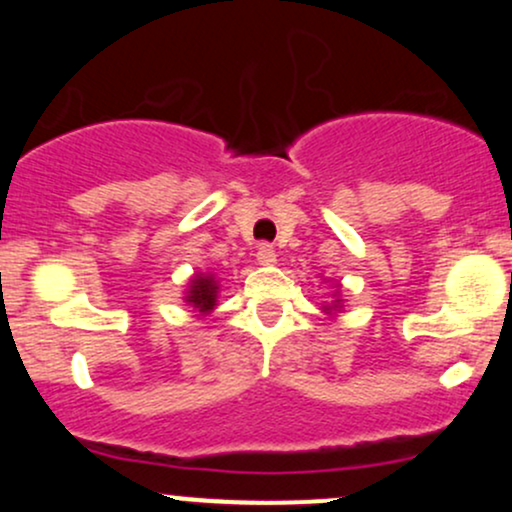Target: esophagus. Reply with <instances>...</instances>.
Instances as JSON below:
<instances>
[{
  "mask_svg": "<svg viewBox=\"0 0 512 512\" xmlns=\"http://www.w3.org/2000/svg\"><path fill=\"white\" fill-rule=\"evenodd\" d=\"M256 258H258V263H261V266H273V263L278 261V258H275L273 246H270V244H261V246H258Z\"/></svg>",
  "mask_w": 512,
  "mask_h": 512,
  "instance_id": "esophagus-1",
  "label": "esophagus"
}]
</instances>
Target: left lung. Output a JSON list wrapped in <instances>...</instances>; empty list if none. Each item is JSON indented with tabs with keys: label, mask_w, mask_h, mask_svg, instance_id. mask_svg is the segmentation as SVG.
<instances>
[{
	"label": "left lung",
	"mask_w": 512,
	"mask_h": 512,
	"mask_svg": "<svg viewBox=\"0 0 512 512\" xmlns=\"http://www.w3.org/2000/svg\"><path fill=\"white\" fill-rule=\"evenodd\" d=\"M338 309H342V299H340V297H335L333 302L323 306V311H326V314H330V316H333V314H338Z\"/></svg>",
	"instance_id": "8db88e82"
}]
</instances>
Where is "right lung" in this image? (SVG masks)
<instances>
[{
  "instance_id": "1",
  "label": "right lung",
  "mask_w": 512,
  "mask_h": 512,
  "mask_svg": "<svg viewBox=\"0 0 512 512\" xmlns=\"http://www.w3.org/2000/svg\"><path fill=\"white\" fill-rule=\"evenodd\" d=\"M218 292L220 285L218 280H215V275L196 273L194 278L189 280V290L184 294V302L194 306L201 316H206L218 306Z\"/></svg>"
}]
</instances>
